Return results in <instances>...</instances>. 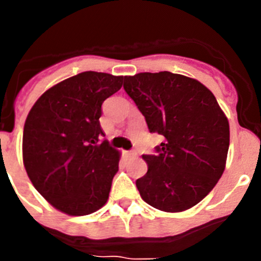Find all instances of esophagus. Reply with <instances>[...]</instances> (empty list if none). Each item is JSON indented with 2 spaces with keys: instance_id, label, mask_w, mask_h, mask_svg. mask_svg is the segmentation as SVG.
Masks as SVG:
<instances>
[{
  "instance_id": "1",
  "label": "esophagus",
  "mask_w": 261,
  "mask_h": 261,
  "mask_svg": "<svg viewBox=\"0 0 261 261\" xmlns=\"http://www.w3.org/2000/svg\"><path fill=\"white\" fill-rule=\"evenodd\" d=\"M125 156H126V158H129V159H133V158H136V156H137V153H136V151H133V150L125 151Z\"/></svg>"
}]
</instances>
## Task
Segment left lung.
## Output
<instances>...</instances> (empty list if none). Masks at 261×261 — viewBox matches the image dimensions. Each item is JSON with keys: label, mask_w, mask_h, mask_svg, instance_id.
I'll return each instance as SVG.
<instances>
[{"label": "left lung", "mask_w": 261, "mask_h": 261, "mask_svg": "<svg viewBox=\"0 0 261 261\" xmlns=\"http://www.w3.org/2000/svg\"><path fill=\"white\" fill-rule=\"evenodd\" d=\"M124 90L163 142L145 154L136 180L142 200L159 211L192 208L222 176L230 144L227 117L201 82L170 71L124 77Z\"/></svg>", "instance_id": "obj_1"}]
</instances>
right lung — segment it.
Listing matches in <instances>:
<instances>
[{
    "label": "right lung",
    "instance_id": "right-lung-1",
    "mask_svg": "<svg viewBox=\"0 0 261 261\" xmlns=\"http://www.w3.org/2000/svg\"><path fill=\"white\" fill-rule=\"evenodd\" d=\"M123 80L84 71L48 89L29 112L23 165L36 191L62 213L86 216L107 202L120 153L100 142L99 117Z\"/></svg>",
    "mask_w": 261,
    "mask_h": 261
}]
</instances>
